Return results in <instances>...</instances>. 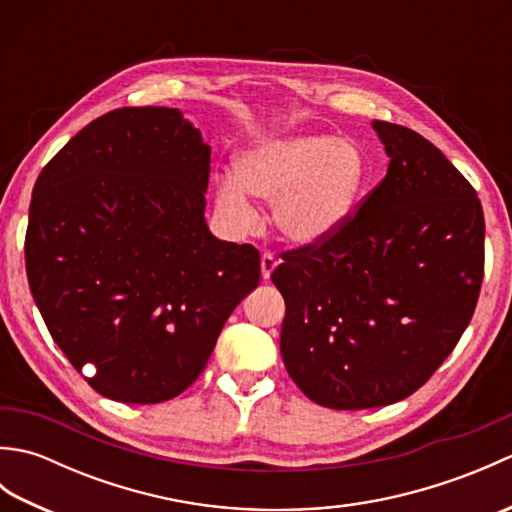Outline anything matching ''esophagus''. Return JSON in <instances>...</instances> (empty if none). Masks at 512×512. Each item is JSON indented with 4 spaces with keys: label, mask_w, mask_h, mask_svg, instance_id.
<instances>
[{
    "label": "esophagus",
    "mask_w": 512,
    "mask_h": 512,
    "mask_svg": "<svg viewBox=\"0 0 512 512\" xmlns=\"http://www.w3.org/2000/svg\"><path fill=\"white\" fill-rule=\"evenodd\" d=\"M277 259H275V255H270V253H264L262 255V262H259V266H262V279L264 281H268L270 279V275H273V270L277 268Z\"/></svg>",
    "instance_id": "1"
}]
</instances>
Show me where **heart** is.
Masks as SVG:
<instances>
[{"mask_svg": "<svg viewBox=\"0 0 512 512\" xmlns=\"http://www.w3.org/2000/svg\"><path fill=\"white\" fill-rule=\"evenodd\" d=\"M367 158L347 138L279 132L250 143L235 160V178L217 182V211L237 231L257 222L251 195L273 204V222L288 244L314 248L343 231L367 187Z\"/></svg>", "mask_w": 512, "mask_h": 512, "instance_id": "heart-1", "label": "heart"}]
</instances>
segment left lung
Returning <instances> with one entry per match:
<instances>
[{
  "instance_id": "1",
  "label": "left lung",
  "mask_w": 512,
  "mask_h": 512,
  "mask_svg": "<svg viewBox=\"0 0 512 512\" xmlns=\"http://www.w3.org/2000/svg\"><path fill=\"white\" fill-rule=\"evenodd\" d=\"M387 176L330 242L284 253L281 358L310 400L372 409L422 387L469 325L484 277V213L442 151L374 121Z\"/></svg>"
}]
</instances>
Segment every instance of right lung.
<instances>
[{"label":"right lung","instance_id":"obj_1","mask_svg":"<svg viewBox=\"0 0 512 512\" xmlns=\"http://www.w3.org/2000/svg\"><path fill=\"white\" fill-rule=\"evenodd\" d=\"M211 147L171 107H123L70 138L32 191L26 273L54 343L101 396L182 394L259 284V253L206 224Z\"/></svg>","mask_w":512,"mask_h":512}]
</instances>
